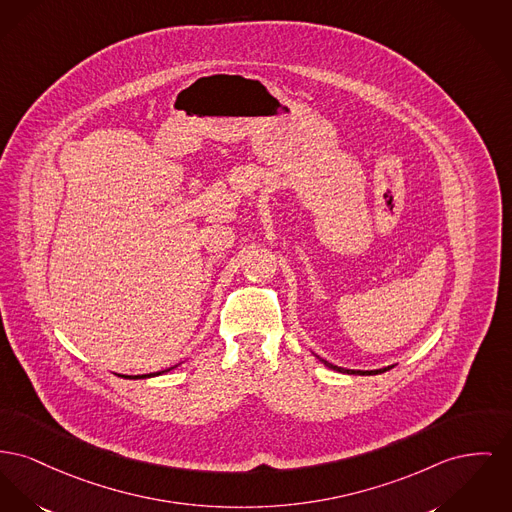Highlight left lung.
I'll return each mask as SVG.
<instances>
[{
	"mask_svg": "<svg viewBox=\"0 0 512 512\" xmlns=\"http://www.w3.org/2000/svg\"><path fill=\"white\" fill-rule=\"evenodd\" d=\"M319 358V356H317ZM321 360V358H319ZM327 367H331L334 371H338V373H348V375H379V373H385V371H389L392 369L394 365H389V367H383V369H373V371H360V369H344V367H338V365H332L327 360H321Z\"/></svg>",
	"mask_w": 512,
	"mask_h": 512,
	"instance_id": "left-lung-1",
	"label": "left lung"
}]
</instances>
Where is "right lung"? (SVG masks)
<instances>
[{"instance_id": "1", "label": "right lung", "mask_w": 512, "mask_h": 512, "mask_svg": "<svg viewBox=\"0 0 512 512\" xmlns=\"http://www.w3.org/2000/svg\"><path fill=\"white\" fill-rule=\"evenodd\" d=\"M172 369V367H170ZM170 369H164V371H158V373H149V375H135V377H131V375H120L123 379H147V377H156V375H162V373H166V371H170Z\"/></svg>"}]
</instances>
